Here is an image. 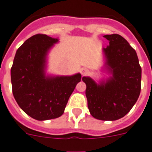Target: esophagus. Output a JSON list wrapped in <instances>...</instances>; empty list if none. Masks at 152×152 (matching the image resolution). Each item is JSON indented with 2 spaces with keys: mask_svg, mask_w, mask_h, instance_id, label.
I'll return each mask as SVG.
<instances>
[{
  "mask_svg": "<svg viewBox=\"0 0 152 152\" xmlns=\"http://www.w3.org/2000/svg\"><path fill=\"white\" fill-rule=\"evenodd\" d=\"M80 72H81V74L83 75V76H85V75H86L88 73V70L87 69H86V68H83Z\"/></svg>",
  "mask_w": 152,
  "mask_h": 152,
  "instance_id": "34e87169",
  "label": "esophagus"
}]
</instances>
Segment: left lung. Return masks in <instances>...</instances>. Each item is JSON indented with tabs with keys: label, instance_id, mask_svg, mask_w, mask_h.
Returning a JSON list of instances; mask_svg holds the SVG:
<instances>
[{
	"label": "left lung",
	"instance_id": "1",
	"mask_svg": "<svg viewBox=\"0 0 152 152\" xmlns=\"http://www.w3.org/2000/svg\"><path fill=\"white\" fill-rule=\"evenodd\" d=\"M104 37L109 41V45L103 48L104 68L111 76L99 84L86 76L83 81L91 116L101 120H117L129 113L137 102L142 68L136 50L124 38L117 34Z\"/></svg>",
	"mask_w": 152,
	"mask_h": 152
}]
</instances>
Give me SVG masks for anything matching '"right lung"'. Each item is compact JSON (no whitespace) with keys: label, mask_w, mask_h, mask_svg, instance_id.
Returning <instances> with one entry per match:
<instances>
[{"label":"right lung","mask_w":152,"mask_h":152,"mask_svg":"<svg viewBox=\"0 0 152 152\" xmlns=\"http://www.w3.org/2000/svg\"><path fill=\"white\" fill-rule=\"evenodd\" d=\"M44 34L30 37L16 50L11 67L13 97L20 108L37 120L61 117L81 74L46 76L47 55L58 42Z\"/></svg>","instance_id":"add662e5"}]
</instances>
